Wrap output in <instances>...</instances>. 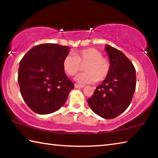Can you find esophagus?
Instances as JSON below:
<instances>
[{
  "instance_id": "obj_1",
  "label": "esophagus",
  "mask_w": 158,
  "mask_h": 158,
  "mask_svg": "<svg viewBox=\"0 0 158 158\" xmlns=\"http://www.w3.org/2000/svg\"><path fill=\"white\" fill-rule=\"evenodd\" d=\"M74 87L77 88V89H81V88L84 87V85H79V84H74Z\"/></svg>"
}]
</instances>
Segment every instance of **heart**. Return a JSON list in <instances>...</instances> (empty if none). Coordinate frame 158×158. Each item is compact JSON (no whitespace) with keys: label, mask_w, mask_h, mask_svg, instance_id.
Here are the masks:
<instances>
[{"label":"heart","mask_w":158,"mask_h":158,"mask_svg":"<svg viewBox=\"0 0 158 158\" xmlns=\"http://www.w3.org/2000/svg\"><path fill=\"white\" fill-rule=\"evenodd\" d=\"M84 67L85 73L75 77L80 84H93L97 81H103L110 71L111 64L107 58L102 56L100 51L95 48H87L78 51L73 54H68L64 58L63 67L69 76H74L81 69V65Z\"/></svg>","instance_id":"1"}]
</instances>
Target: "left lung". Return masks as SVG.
<instances>
[{
  "label": "left lung",
  "mask_w": 158,
  "mask_h": 158,
  "mask_svg": "<svg viewBox=\"0 0 158 158\" xmlns=\"http://www.w3.org/2000/svg\"><path fill=\"white\" fill-rule=\"evenodd\" d=\"M105 49L110 61V71L87 102L94 113L104 118L112 119L130 105L136 89V70L121 51L108 44Z\"/></svg>",
  "instance_id": "obj_1"
}]
</instances>
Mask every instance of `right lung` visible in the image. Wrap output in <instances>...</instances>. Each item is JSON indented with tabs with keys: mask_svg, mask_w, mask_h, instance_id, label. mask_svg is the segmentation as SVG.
Wrapping results in <instances>:
<instances>
[{
	"mask_svg": "<svg viewBox=\"0 0 158 158\" xmlns=\"http://www.w3.org/2000/svg\"><path fill=\"white\" fill-rule=\"evenodd\" d=\"M69 48L57 44L35 46L19 63L18 82L23 100L39 114L57 111L74 89V83L66 76L63 60Z\"/></svg>",
	"mask_w": 158,
	"mask_h": 158,
	"instance_id": "obj_1",
	"label": "right lung"
}]
</instances>
